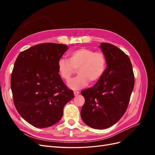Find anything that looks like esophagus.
Returning a JSON list of instances; mask_svg holds the SVG:
<instances>
[{"label":"esophagus","instance_id":"obj_1","mask_svg":"<svg viewBox=\"0 0 155 155\" xmlns=\"http://www.w3.org/2000/svg\"><path fill=\"white\" fill-rule=\"evenodd\" d=\"M74 94L75 96H77V95H78L79 94V91H74Z\"/></svg>","mask_w":155,"mask_h":155}]
</instances>
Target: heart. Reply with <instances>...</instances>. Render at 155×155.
<instances>
[{
  "instance_id": "1",
  "label": "heart",
  "mask_w": 155,
  "mask_h": 155,
  "mask_svg": "<svg viewBox=\"0 0 155 155\" xmlns=\"http://www.w3.org/2000/svg\"><path fill=\"white\" fill-rule=\"evenodd\" d=\"M107 68V58L101 51H95L85 47L78 48L69 54V59L60 58L58 62V71L63 80L68 81L76 72L79 75L68 82L73 89L86 87L90 81L97 82L104 74Z\"/></svg>"
}]
</instances>
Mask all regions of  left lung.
<instances>
[{
    "label": "left lung",
    "mask_w": 155,
    "mask_h": 155,
    "mask_svg": "<svg viewBox=\"0 0 155 155\" xmlns=\"http://www.w3.org/2000/svg\"><path fill=\"white\" fill-rule=\"evenodd\" d=\"M107 58L104 74L94 85L81 91L85 97L81 116L87 125L96 129L109 128L118 121L127 109L134 85L129 56L117 46L101 43Z\"/></svg>",
    "instance_id": "1"
}]
</instances>
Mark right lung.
<instances>
[{"label": "right lung", "mask_w": 155, "mask_h": 155, "mask_svg": "<svg viewBox=\"0 0 155 155\" xmlns=\"http://www.w3.org/2000/svg\"><path fill=\"white\" fill-rule=\"evenodd\" d=\"M68 46L45 43L21 51L14 64L11 88L14 105L27 122L38 128L61 119L63 108L74 97L60 77L58 62Z\"/></svg>", "instance_id": "right-lung-1"}]
</instances>
